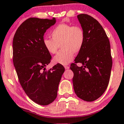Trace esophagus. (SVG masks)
<instances>
[{"label": "esophagus", "mask_w": 124, "mask_h": 124, "mask_svg": "<svg viewBox=\"0 0 124 124\" xmlns=\"http://www.w3.org/2000/svg\"><path fill=\"white\" fill-rule=\"evenodd\" d=\"M64 67H65V68L66 70H68V69H69V68H70L69 66H67V65H65Z\"/></svg>", "instance_id": "1"}]
</instances>
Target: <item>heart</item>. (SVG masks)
<instances>
[{"instance_id": "b5f03b06", "label": "heart", "mask_w": 124, "mask_h": 124, "mask_svg": "<svg viewBox=\"0 0 124 124\" xmlns=\"http://www.w3.org/2000/svg\"><path fill=\"white\" fill-rule=\"evenodd\" d=\"M52 38H44L43 46L50 54H55L59 46L61 49L54 57L56 63L67 65L73 59L74 54L82 50L85 40L83 29L78 25L59 24L50 33Z\"/></svg>"}]
</instances>
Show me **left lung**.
I'll list each match as a JSON object with an SVG mask.
<instances>
[{
    "label": "left lung",
    "mask_w": 124,
    "mask_h": 124,
    "mask_svg": "<svg viewBox=\"0 0 124 124\" xmlns=\"http://www.w3.org/2000/svg\"><path fill=\"white\" fill-rule=\"evenodd\" d=\"M85 34V43L71 63L74 73L72 82L77 97L86 101H93L101 97L108 86L112 57L110 44L100 23L87 14L77 16ZM77 63H82V67Z\"/></svg>",
    "instance_id": "left-lung-1"
}]
</instances>
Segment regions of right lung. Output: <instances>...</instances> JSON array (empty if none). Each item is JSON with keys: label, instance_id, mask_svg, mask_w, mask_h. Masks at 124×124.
<instances>
[{"label": "right lung", "instance_id": "right-lung-1", "mask_svg": "<svg viewBox=\"0 0 124 124\" xmlns=\"http://www.w3.org/2000/svg\"><path fill=\"white\" fill-rule=\"evenodd\" d=\"M55 23V18H28L17 29L12 42L14 65L20 83L29 98L42 106L56 98L65 71L59 63L46 70L52 56L43 46L44 35Z\"/></svg>", "mask_w": 124, "mask_h": 124}]
</instances>
